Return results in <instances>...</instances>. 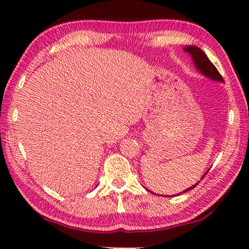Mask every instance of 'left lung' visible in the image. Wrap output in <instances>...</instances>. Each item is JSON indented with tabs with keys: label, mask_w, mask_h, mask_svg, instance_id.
Listing matches in <instances>:
<instances>
[{
	"label": "left lung",
	"mask_w": 249,
	"mask_h": 249,
	"mask_svg": "<svg viewBox=\"0 0 249 249\" xmlns=\"http://www.w3.org/2000/svg\"><path fill=\"white\" fill-rule=\"evenodd\" d=\"M183 51H185V52H187L188 54H190V55H192L193 62H194V64H195L196 69L198 70L199 72L203 74V76L210 78V79H212L214 81H219V83H224L222 76H221L219 71H217L215 66H214V64L211 62L209 57L206 56V54L204 53L203 51L199 49V47L189 45V46H185V49H183ZM207 172H209V171H206L205 173H204V176L202 177V179L204 178V177H205V175H206ZM198 183H199V181L197 182V183H195V185H193L192 187H189V188H187L186 190H183V193L188 192V190H190V189H194L197 185H198ZM180 194H181V193H180ZM180 194H178V195H180Z\"/></svg>",
	"instance_id": "left-lung-1"
}]
</instances>
